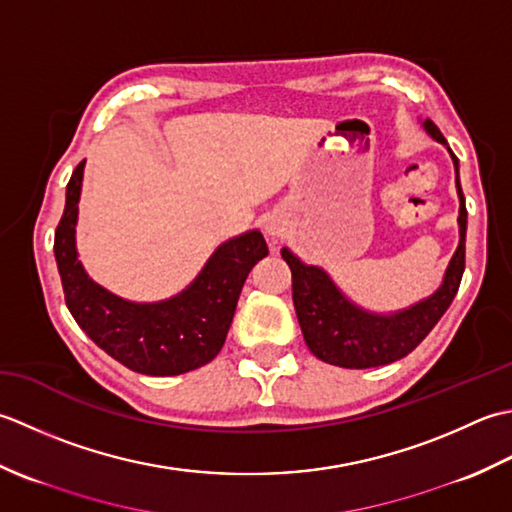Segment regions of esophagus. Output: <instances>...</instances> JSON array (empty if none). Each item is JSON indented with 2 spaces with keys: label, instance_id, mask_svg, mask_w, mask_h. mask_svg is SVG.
Masks as SVG:
<instances>
[{
  "label": "esophagus",
  "instance_id": "esophagus-1",
  "mask_svg": "<svg viewBox=\"0 0 512 512\" xmlns=\"http://www.w3.org/2000/svg\"><path fill=\"white\" fill-rule=\"evenodd\" d=\"M265 232L271 238H280L285 234V221H283V218H278V216H269L267 223H265Z\"/></svg>",
  "mask_w": 512,
  "mask_h": 512
}]
</instances>
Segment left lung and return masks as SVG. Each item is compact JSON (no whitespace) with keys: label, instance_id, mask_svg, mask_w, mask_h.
<instances>
[{"label":"left lung","instance_id":"1","mask_svg":"<svg viewBox=\"0 0 512 512\" xmlns=\"http://www.w3.org/2000/svg\"><path fill=\"white\" fill-rule=\"evenodd\" d=\"M422 125L451 154L457 196H460V216H457L460 245L446 267L442 285L429 298L393 314H375L344 296L325 269L302 263L287 247L280 249L291 269V291H294L291 296H294L302 336L309 351L322 362L344 369H371L409 356L446 314L460 289L466 256V201L460 185V163L437 125L431 119Z\"/></svg>","mask_w":512,"mask_h":512}]
</instances>
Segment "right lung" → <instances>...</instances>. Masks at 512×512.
<instances>
[{
    "label": "right lung",
    "mask_w": 512,
    "mask_h": 512,
    "mask_svg": "<svg viewBox=\"0 0 512 512\" xmlns=\"http://www.w3.org/2000/svg\"><path fill=\"white\" fill-rule=\"evenodd\" d=\"M81 161L66 187L55 232V258L66 305L77 325L103 351L143 375H181L212 362L223 349L249 271L269 254L258 229L218 245L181 294L132 302L95 283L77 254Z\"/></svg>",
    "instance_id": "1"
}]
</instances>
